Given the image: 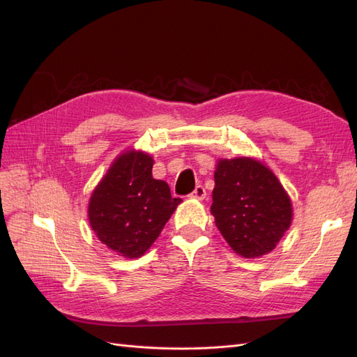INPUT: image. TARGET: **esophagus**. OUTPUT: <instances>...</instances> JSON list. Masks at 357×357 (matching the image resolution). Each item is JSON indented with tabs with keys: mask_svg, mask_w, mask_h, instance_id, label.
I'll return each instance as SVG.
<instances>
[{
	"mask_svg": "<svg viewBox=\"0 0 357 357\" xmlns=\"http://www.w3.org/2000/svg\"><path fill=\"white\" fill-rule=\"evenodd\" d=\"M205 195H207V192H205V189H204V186H201V185H198L195 189H193V192L190 193V198H193V199H204L205 198Z\"/></svg>",
	"mask_w": 357,
	"mask_h": 357,
	"instance_id": "esophagus-1",
	"label": "esophagus"
}]
</instances>
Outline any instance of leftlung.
Wrapping results in <instances>:
<instances>
[{
	"label": "left lung",
	"instance_id": "obj_1",
	"mask_svg": "<svg viewBox=\"0 0 357 357\" xmlns=\"http://www.w3.org/2000/svg\"><path fill=\"white\" fill-rule=\"evenodd\" d=\"M211 214L232 250L245 259L273 252L294 219L289 193L264 162L218 159Z\"/></svg>",
	"mask_w": 357,
	"mask_h": 357
}]
</instances>
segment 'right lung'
I'll use <instances>...</instances> for the list:
<instances>
[{"label": "right lung", "instance_id": "add662e5", "mask_svg": "<svg viewBox=\"0 0 357 357\" xmlns=\"http://www.w3.org/2000/svg\"><path fill=\"white\" fill-rule=\"evenodd\" d=\"M153 164L149 153L129 149L113 160L91 195V228L119 256H143L181 202L171 197L167 181L153 178Z\"/></svg>", "mask_w": 357, "mask_h": 357}]
</instances>
